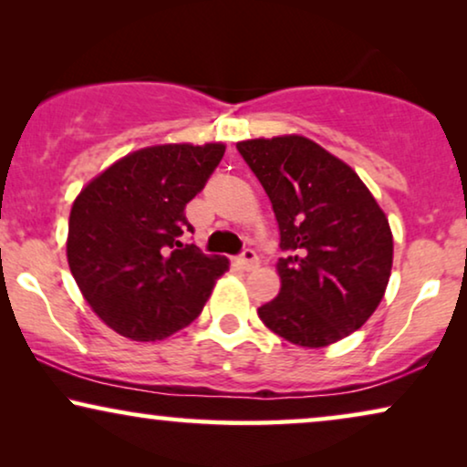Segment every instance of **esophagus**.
Returning <instances> with one entry per match:
<instances>
[{
  "mask_svg": "<svg viewBox=\"0 0 467 467\" xmlns=\"http://www.w3.org/2000/svg\"><path fill=\"white\" fill-rule=\"evenodd\" d=\"M238 265L242 267V270H246V272L254 270V267L259 265V257H257V253L251 251V248H246V251L242 253L240 257H238Z\"/></svg>",
  "mask_w": 467,
  "mask_h": 467,
  "instance_id": "obj_1",
  "label": "esophagus"
}]
</instances>
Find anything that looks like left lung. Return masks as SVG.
Wrapping results in <instances>:
<instances>
[{"instance_id":"obj_1","label":"left lung","mask_w":467,"mask_h":467,"mask_svg":"<svg viewBox=\"0 0 467 467\" xmlns=\"http://www.w3.org/2000/svg\"><path fill=\"white\" fill-rule=\"evenodd\" d=\"M240 155L264 184L280 229V293L257 315L304 348L353 334L385 297L393 267L387 214L357 171L310 138H254Z\"/></svg>"}]
</instances>
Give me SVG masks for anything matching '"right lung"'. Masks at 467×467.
I'll list each match as a JSON object with an SVG mask.
<instances>
[{"mask_svg":"<svg viewBox=\"0 0 467 467\" xmlns=\"http://www.w3.org/2000/svg\"><path fill=\"white\" fill-rule=\"evenodd\" d=\"M225 144L178 142L133 150L88 181L72 203L67 264L82 297L117 334L163 340L200 317L221 254L182 244L184 206L200 193Z\"/></svg>","mask_w":467,"mask_h":467,"instance_id":"obj_1","label":"right lung"}]
</instances>
